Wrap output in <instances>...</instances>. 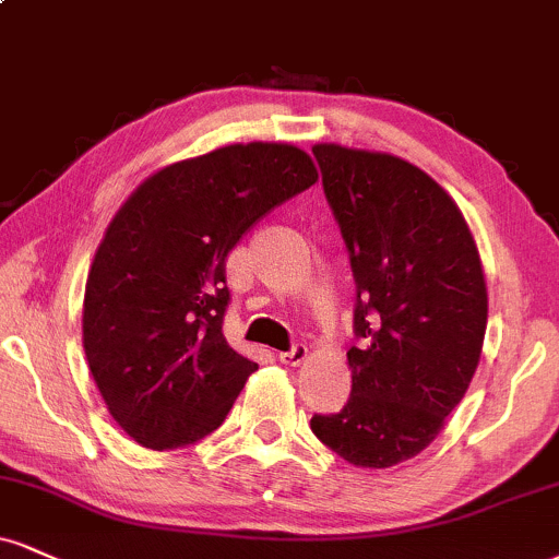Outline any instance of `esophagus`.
<instances>
[{
    "mask_svg": "<svg viewBox=\"0 0 559 559\" xmlns=\"http://www.w3.org/2000/svg\"><path fill=\"white\" fill-rule=\"evenodd\" d=\"M278 359L284 361L286 367H299L309 359V348L305 344H297L294 348H288V352H281Z\"/></svg>",
    "mask_w": 559,
    "mask_h": 559,
    "instance_id": "34e87169",
    "label": "esophagus"
}]
</instances>
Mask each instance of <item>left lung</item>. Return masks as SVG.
<instances>
[{"label":"left lung","mask_w":559,"mask_h":559,"mask_svg":"<svg viewBox=\"0 0 559 559\" xmlns=\"http://www.w3.org/2000/svg\"><path fill=\"white\" fill-rule=\"evenodd\" d=\"M356 278L352 395L312 432L361 468L419 455L479 367L487 278L472 228L437 181L399 156L312 145Z\"/></svg>","instance_id":"8db88e82"}]
</instances>
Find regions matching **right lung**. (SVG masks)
I'll list each match as a JSON object with an SVG mask.
<instances>
[{"label":"right lung","instance_id":"add662e5","mask_svg":"<svg viewBox=\"0 0 559 559\" xmlns=\"http://www.w3.org/2000/svg\"><path fill=\"white\" fill-rule=\"evenodd\" d=\"M318 181L292 143H234L153 171L106 226L83 299L87 367L119 427L151 450L226 419L254 361L226 344V254Z\"/></svg>","mask_w":559,"mask_h":559}]
</instances>
